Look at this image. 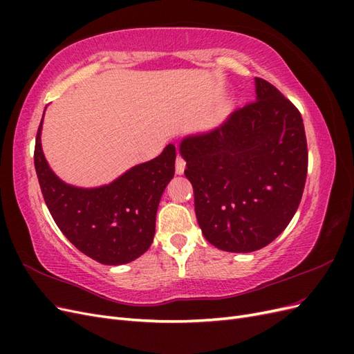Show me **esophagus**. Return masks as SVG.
<instances>
[{"mask_svg": "<svg viewBox=\"0 0 354 354\" xmlns=\"http://www.w3.org/2000/svg\"><path fill=\"white\" fill-rule=\"evenodd\" d=\"M185 168H186L185 159L181 158L180 155H177V158H176V173H177L178 176H181V174L185 173Z\"/></svg>", "mask_w": 354, "mask_h": 354, "instance_id": "1", "label": "esophagus"}]
</instances>
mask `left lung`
I'll list each match as a JSON object with an SVG mask.
<instances>
[{
	"label": "left lung",
	"mask_w": 354,
	"mask_h": 354,
	"mask_svg": "<svg viewBox=\"0 0 354 354\" xmlns=\"http://www.w3.org/2000/svg\"><path fill=\"white\" fill-rule=\"evenodd\" d=\"M255 102L214 130L180 142L199 227L227 252H252L279 236L297 212L307 177L301 113L261 78H255Z\"/></svg>",
	"instance_id": "1"
}]
</instances>
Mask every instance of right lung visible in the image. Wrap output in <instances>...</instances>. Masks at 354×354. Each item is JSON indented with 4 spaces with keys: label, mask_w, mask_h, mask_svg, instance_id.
<instances>
[{
    "label": "right lung",
    "mask_w": 354,
    "mask_h": 354,
    "mask_svg": "<svg viewBox=\"0 0 354 354\" xmlns=\"http://www.w3.org/2000/svg\"><path fill=\"white\" fill-rule=\"evenodd\" d=\"M42 121L44 116L34 162L42 196L62 233L102 264L121 266L138 259L153 242L159 201L174 177L176 146L167 145L159 156L134 165L109 185L78 187L50 168L41 146Z\"/></svg>",
    "instance_id": "1"
}]
</instances>
